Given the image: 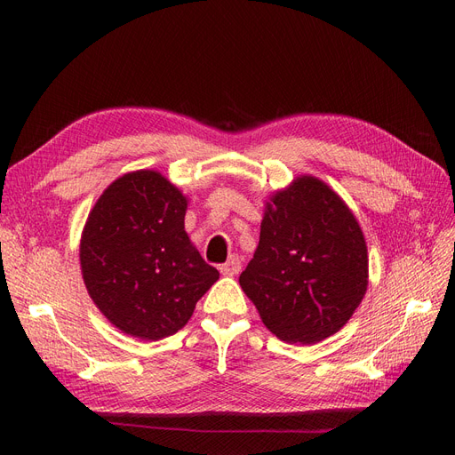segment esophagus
<instances>
[{
    "mask_svg": "<svg viewBox=\"0 0 455 455\" xmlns=\"http://www.w3.org/2000/svg\"><path fill=\"white\" fill-rule=\"evenodd\" d=\"M220 271H222L224 275H237L241 271V258L233 254L226 264L220 266Z\"/></svg>",
    "mask_w": 455,
    "mask_h": 455,
    "instance_id": "esophagus-1",
    "label": "esophagus"
}]
</instances>
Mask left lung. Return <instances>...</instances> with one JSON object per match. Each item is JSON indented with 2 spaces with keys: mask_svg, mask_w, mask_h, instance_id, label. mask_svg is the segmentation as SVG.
Returning <instances> with one entry per match:
<instances>
[{
  "mask_svg": "<svg viewBox=\"0 0 455 455\" xmlns=\"http://www.w3.org/2000/svg\"><path fill=\"white\" fill-rule=\"evenodd\" d=\"M239 283L271 334L304 346L323 341L366 294L363 229L334 189L298 176L266 203L258 249Z\"/></svg>",
  "mask_w": 455,
  "mask_h": 455,
  "instance_id": "left-lung-1",
  "label": "left lung"
}]
</instances>
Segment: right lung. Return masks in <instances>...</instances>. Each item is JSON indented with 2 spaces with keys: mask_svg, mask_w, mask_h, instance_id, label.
Masks as SVG:
<instances>
[{
  "mask_svg": "<svg viewBox=\"0 0 455 455\" xmlns=\"http://www.w3.org/2000/svg\"><path fill=\"white\" fill-rule=\"evenodd\" d=\"M188 199L157 171L109 184L89 212L79 244L94 306L121 332L156 341L176 334L220 273L184 229Z\"/></svg>",
  "mask_w": 455,
  "mask_h": 455,
  "instance_id": "add662e5",
  "label": "right lung"
}]
</instances>
